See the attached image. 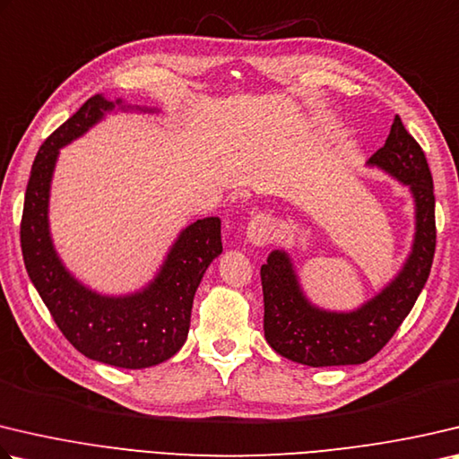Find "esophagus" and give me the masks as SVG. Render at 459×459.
I'll use <instances>...</instances> for the list:
<instances>
[{"instance_id":"obj_1","label":"esophagus","mask_w":459,"mask_h":459,"mask_svg":"<svg viewBox=\"0 0 459 459\" xmlns=\"http://www.w3.org/2000/svg\"><path fill=\"white\" fill-rule=\"evenodd\" d=\"M274 219L266 212H256L247 224V238L255 247H264L273 240Z\"/></svg>"}]
</instances>
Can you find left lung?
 <instances>
[{
  "instance_id": "left-lung-1",
  "label": "left lung",
  "mask_w": 459,
  "mask_h": 459,
  "mask_svg": "<svg viewBox=\"0 0 459 459\" xmlns=\"http://www.w3.org/2000/svg\"><path fill=\"white\" fill-rule=\"evenodd\" d=\"M402 185L415 201V238L403 269L371 301L351 313L316 309L307 301L285 251H273L261 266L264 299V337L290 361L329 368L359 365L377 355L421 293L436 253V196L421 146L395 116L383 148L369 158Z\"/></svg>"
}]
</instances>
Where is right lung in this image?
I'll list each match as a JSON object with an SVG mask.
<instances>
[{
  "instance_id": "right-lung-1",
  "label": "right lung",
  "mask_w": 459,
  "mask_h": 459,
  "mask_svg": "<svg viewBox=\"0 0 459 459\" xmlns=\"http://www.w3.org/2000/svg\"><path fill=\"white\" fill-rule=\"evenodd\" d=\"M116 104L91 96L41 144L28 180L20 238L33 287L64 337L90 359L144 369L170 359L185 345L196 289L212 258L222 253L221 219L208 216L182 230L156 279L134 295H98L65 271L48 227L54 166L60 148L88 132Z\"/></svg>"
}]
</instances>
